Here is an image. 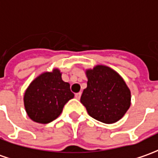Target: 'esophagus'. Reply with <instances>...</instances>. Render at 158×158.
Returning a JSON list of instances; mask_svg holds the SVG:
<instances>
[{"label":"esophagus","instance_id":"obj_1","mask_svg":"<svg viewBox=\"0 0 158 158\" xmlns=\"http://www.w3.org/2000/svg\"><path fill=\"white\" fill-rule=\"evenodd\" d=\"M80 97H81V93H78L75 94V98H76L77 99H79Z\"/></svg>","mask_w":158,"mask_h":158}]
</instances>
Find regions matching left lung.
Masks as SVG:
<instances>
[{"instance_id": "1", "label": "left lung", "mask_w": 158, "mask_h": 158, "mask_svg": "<svg viewBox=\"0 0 158 158\" xmlns=\"http://www.w3.org/2000/svg\"><path fill=\"white\" fill-rule=\"evenodd\" d=\"M87 87L80 102L92 118L105 124L121 119L131 106V92L117 72L106 65L86 70Z\"/></svg>"}]
</instances>
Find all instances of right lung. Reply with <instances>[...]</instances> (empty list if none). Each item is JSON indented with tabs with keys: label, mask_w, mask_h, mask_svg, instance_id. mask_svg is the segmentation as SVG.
I'll return each mask as SVG.
<instances>
[{
	"label": "right lung",
	"mask_w": 158,
	"mask_h": 158,
	"mask_svg": "<svg viewBox=\"0 0 158 158\" xmlns=\"http://www.w3.org/2000/svg\"><path fill=\"white\" fill-rule=\"evenodd\" d=\"M73 97L69 83L62 80L59 69H53L30 84L24 95V106L33 121L48 124L60 115L64 106Z\"/></svg>",
	"instance_id": "obj_1"
}]
</instances>
